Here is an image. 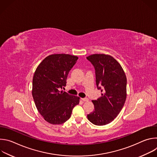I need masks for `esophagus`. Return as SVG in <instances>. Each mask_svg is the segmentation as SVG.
Masks as SVG:
<instances>
[{
    "instance_id": "34e87169",
    "label": "esophagus",
    "mask_w": 157,
    "mask_h": 157,
    "mask_svg": "<svg viewBox=\"0 0 157 157\" xmlns=\"http://www.w3.org/2000/svg\"><path fill=\"white\" fill-rule=\"evenodd\" d=\"M81 99H82V101H84V102H87V101H89L88 98H82Z\"/></svg>"
}]
</instances>
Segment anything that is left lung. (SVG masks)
Listing matches in <instances>:
<instances>
[{
  "label": "left lung",
  "mask_w": 157,
  "mask_h": 157,
  "mask_svg": "<svg viewBox=\"0 0 157 157\" xmlns=\"http://www.w3.org/2000/svg\"><path fill=\"white\" fill-rule=\"evenodd\" d=\"M94 66L96 82L101 97L92 102L94 110L87 117L96 125L109 124L118 116L127 97V78L118 61L113 56L94 54L86 57Z\"/></svg>",
  "instance_id": "obj_1"
}]
</instances>
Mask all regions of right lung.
<instances>
[{
    "instance_id": "right-lung-1",
    "label": "right lung",
    "mask_w": 157,
    "mask_h": 157,
    "mask_svg": "<svg viewBox=\"0 0 157 157\" xmlns=\"http://www.w3.org/2000/svg\"><path fill=\"white\" fill-rule=\"evenodd\" d=\"M78 57L68 54L48 56L38 66L32 83V96L39 113L52 124L68 121L79 98L60 91Z\"/></svg>"
}]
</instances>
